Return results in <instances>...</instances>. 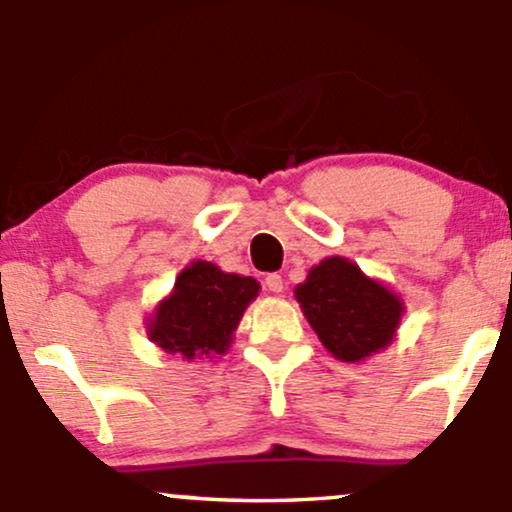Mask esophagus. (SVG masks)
Returning a JSON list of instances; mask_svg holds the SVG:
<instances>
[{"mask_svg":"<svg viewBox=\"0 0 512 512\" xmlns=\"http://www.w3.org/2000/svg\"><path fill=\"white\" fill-rule=\"evenodd\" d=\"M264 286H267V291L281 293V291H284V279H281L279 274H267V279H264Z\"/></svg>","mask_w":512,"mask_h":512,"instance_id":"1","label":"esophagus"}]
</instances>
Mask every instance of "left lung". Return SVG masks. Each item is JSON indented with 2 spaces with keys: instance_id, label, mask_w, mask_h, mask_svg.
<instances>
[{
  "instance_id": "1",
  "label": "left lung",
  "mask_w": 512,
  "mask_h": 512,
  "mask_svg": "<svg viewBox=\"0 0 512 512\" xmlns=\"http://www.w3.org/2000/svg\"><path fill=\"white\" fill-rule=\"evenodd\" d=\"M296 298L325 349L349 363L385 349L402 317L395 293L344 257H327L310 269Z\"/></svg>"
}]
</instances>
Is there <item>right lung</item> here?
Wrapping results in <instances>:
<instances>
[{
  "instance_id": "1",
  "label": "right lung",
  "mask_w": 512,
  "mask_h": 512,
  "mask_svg": "<svg viewBox=\"0 0 512 512\" xmlns=\"http://www.w3.org/2000/svg\"><path fill=\"white\" fill-rule=\"evenodd\" d=\"M252 276L221 272L211 262H192L175 281V291L158 305L149 337L168 354L202 358L223 354L240 315L257 296Z\"/></svg>"
}]
</instances>
